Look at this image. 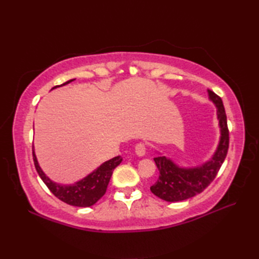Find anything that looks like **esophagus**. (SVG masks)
<instances>
[{"instance_id":"34e87169","label":"esophagus","mask_w":259,"mask_h":259,"mask_svg":"<svg viewBox=\"0 0 259 259\" xmlns=\"http://www.w3.org/2000/svg\"><path fill=\"white\" fill-rule=\"evenodd\" d=\"M146 150H147L146 145L142 144V142H140V144H138V145L135 147V152L139 157H144L146 155Z\"/></svg>"}]
</instances>
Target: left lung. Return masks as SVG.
I'll return each instance as SVG.
<instances>
[{
  "label": "left lung",
  "mask_w": 259,
  "mask_h": 259,
  "mask_svg": "<svg viewBox=\"0 0 259 259\" xmlns=\"http://www.w3.org/2000/svg\"><path fill=\"white\" fill-rule=\"evenodd\" d=\"M209 100L217 108L219 124V142L216 151L208 161L194 167H180L172 159L159 155L153 158L159 170V178L150 187L153 195L169 202L189 199L205 190L216 177L227 156L229 146V131L227 117L222 99L216 93L207 90Z\"/></svg>",
  "instance_id": "1"
}]
</instances>
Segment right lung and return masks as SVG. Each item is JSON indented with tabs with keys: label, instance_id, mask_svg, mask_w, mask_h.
<instances>
[{
	"label": "right lung",
	"instance_id": "add662e5",
	"mask_svg": "<svg viewBox=\"0 0 259 259\" xmlns=\"http://www.w3.org/2000/svg\"><path fill=\"white\" fill-rule=\"evenodd\" d=\"M75 79H71L67 82H64L61 85L53 87L52 90L56 89V88L69 84L70 82H72ZM32 151L35 169L38 176H40L41 179L43 180V183L47 185V187L50 189L52 194L57 198H59L60 200L68 203V205L75 207H90L92 205H95V203L106 194L107 187L114 168L118 167L121 161H122V158L120 156H117L110 159L108 161H104L96 170H93L92 172L85 176V177L82 178L81 180L76 181V183L72 185H62L56 183V181H53L48 177L40 167V164H38L35 156L34 147H33Z\"/></svg>",
	"mask_w": 259,
	"mask_h": 259
}]
</instances>
